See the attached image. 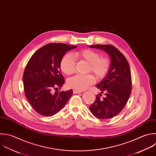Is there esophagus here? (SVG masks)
<instances>
[{"mask_svg": "<svg viewBox=\"0 0 156 156\" xmlns=\"http://www.w3.org/2000/svg\"><path fill=\"white\" fill-rule=\"evenodd\" d=\"M73 93L74 94H79V93H80L81 91H77V90H73Z\"/></svg>", "mask_w": 156, "mask_h": 156, "instance_id": "1", "label": "esophagus"}]
</instances>
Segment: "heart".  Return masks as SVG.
<instances>
[{"instance_id": "heart-1", "label": "heart", "mask_w": 156, "mask_h": 156, "mask_svg": "<svg viewBox=\"0 0 156 156\" xmlns=\"http://www.w3.org/2000/svg\"><path fill=\"white\" fill-rule=\"evenodd\" d=\"M73 55L76 58L88 63L87 72L93 73L97 79L105 77L109 69V60L106 57H100V54L94 50L83 49L75 52ZM75 65L74 58L69 54H66L61 60L60 68L65 74L70 75L74 72ZM94 80V77L91 74H77L68 80V85L82 91L91 85Z\"/></svg>"}]
</instances>
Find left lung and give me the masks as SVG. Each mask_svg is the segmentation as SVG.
<instances>
[{
  "label": "left lung",
  "instance_id": "1",
  "mask_svg": "<svg viewBox=\"0 0 156 156\" xmlns=\"http://www.w3.org/2000/svg\"><path fill=\"white\" fill-rule=\"evenodd\" d=\"M90 48L106 52L110 58L109 69L96 87L105 93L101 99V93L89 108L93 115L98 119H110L117 115L125 107L131 93L132 80L129 63L123 54L115 47L109 44H96Z\"/></svg>",
  "mask_w": 156,
  "mask_h": 156
}]
</instances>
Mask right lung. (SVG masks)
<instances>
[{"label":"right lung","mask_w":156,"mask_h":156,"mask_svg":"<svg viewBox=\"0 0 156 156\" xmlns=\"http://www.w3.org/2000/svg\"><path fill=\"white\" fill-rule=\"evenodd\" d=\"M77 48L62 43H49L37 51L25 68L23 83L25 95L39 114L51 116L58 113L72 96V90L56 91L65 79L60 71V62L68 51Z\"/></svg>","instance_id":"right-lung-1"}]
</instances>
